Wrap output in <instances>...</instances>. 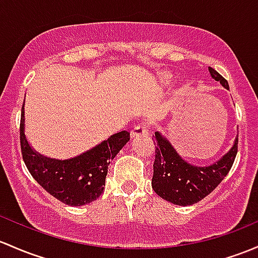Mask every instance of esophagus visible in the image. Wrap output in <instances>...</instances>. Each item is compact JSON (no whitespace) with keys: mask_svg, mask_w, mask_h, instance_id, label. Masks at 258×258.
I'll use <instances>...</instances> for the list:
<instances>
[{"mask_svg":"<svg viewBox=\"0 0 258 258\" xmlns=\"http://www.w3.org/2000/svg\"><path fill=\"white\" fill-rule=\"evenodd\" d=\"M146 135H148V126L145 123L135 126L134 128L131 130V137L132 138L140 137V136H146Z\"/></svg>","mask_w":258,"mask_h":258,"instance_id":"34e87169","label":"esophagus"}]
</instances>
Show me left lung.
Listing matches in <instances>:
<instances>
[{
    "label": "left lung",
    "mask_w": 258,
    "mask_h": 258,
    "mask_svg": "<svg viewBox=\"0 0 258 258\" xmlns=\"http://www.w3.org/2000/svg\"><path fill=\"white\" fill-rule=\"evenodd\" d=\"M211 78L229 89L227 81L216 70L209 67ZM156 159L153 163L152 188L167 202L188 207L200 202L224 180L234 164L237 154L238 136L232 147L215 163L199 167L184 161L169 141L156 132Z\"/></svg>",
    "instance_id": "obj_1"
}]
</instances>
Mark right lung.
<instances>
[{
  "label": "right lung",
  "mask_w": 258,
  "mask_h": 258,
  "mask_svg": "<svg viewBox=\"0 0 258 258\" xmlns=\"http://www.w3.org/2000/svg\"><path fill=\"white\" fill-rule=\"evenodd\" d=\"M20 131L22 156L32 177L50 195L72 207L89 204L102 194L110 161L130 141L128 132L121 131L74 158L60 161L42 156L24 135V105Z\"/></svg>",
  "instance_id": "obj_1"
}]
</instances>
